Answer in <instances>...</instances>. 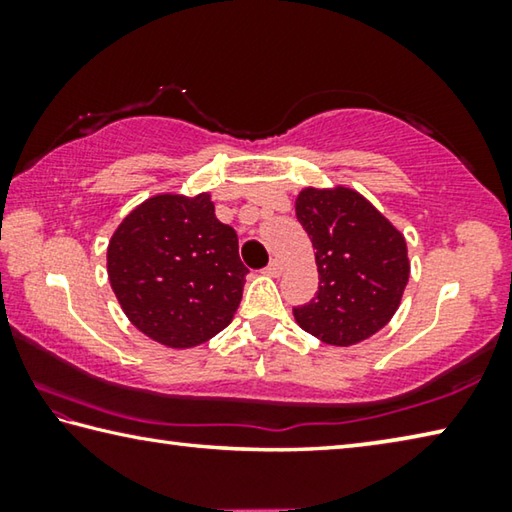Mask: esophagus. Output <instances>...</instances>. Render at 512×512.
Segmentation results:
<instances>
[{"label": "esophagus", "instance_id": "obj_1", "mask_svg": "<svg viewBox=\"0 0 512 512\" xmlns=\"http://www.w3.org/2000/svg\"><path fill=\"white\" fill-rule=\"evenodd\" d=\"M282 271H284V264L280 262V259H273V262L271 264H268L266 266V275H271V277H280L282 275Z\"/></svg>", "mask_w": 512, "mask_h": 512}]
</instances>
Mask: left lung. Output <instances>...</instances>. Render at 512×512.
Masks as SVG:
<instances>
[{
    "mask_svg": "<svg viewBox=\"0 0 512 512\" xmlns=\"http://www.w3.org/2000/svg\"><path fill=\"white\" fill-rule=\"evenodd\" d=\"M296 216L318 266V293L293 309L296 323L336 348L370 339L393 318L409 282L404 235L350 187H305Z\"/></svg>",
    "mask_w": 512,
    "mask_h": 512,
    "instance_id": "obj_1",
    "label": "left lung"
}]
</instances>
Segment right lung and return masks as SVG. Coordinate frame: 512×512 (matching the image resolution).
<instances>
[{
  "instance_id": "obj_1",
  "label": "right lung",
  "mask_w": 512,
  "mask_h": 512,
  "mask_svg": "<svg viewBox=\"0 0 512 512\" xmlns=\"http://www.w3.org/2000/svg\"><path fill=\"white\" fill-rule=\"evenodd\" d=\"M248 268L210 194H158L119 223L108 280L128 320L149 339L185 350L230 325Z\"/></svg>"
}]
</instances>
